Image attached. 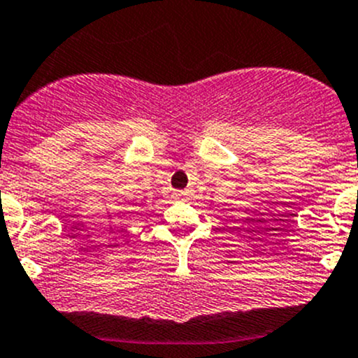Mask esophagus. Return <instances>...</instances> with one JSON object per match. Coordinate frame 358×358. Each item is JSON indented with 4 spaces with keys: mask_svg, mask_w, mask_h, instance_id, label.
<instances>
[{
    "mask_svg": "<svg viewBox=\"0 0 358 358\" xmlns=\"http://www.w3.org/2000/svg\"><path fill=\"white\" fill-rule=\"evenodd\" d=\"M176 196H177V200H188V193L186 192H177Z\"/></svg>",
    "mask_w": 358,
    "mask_h": 358,
    "instance_id": "esophagus-1",
    "label": "esophagus"
}]
</instances>
